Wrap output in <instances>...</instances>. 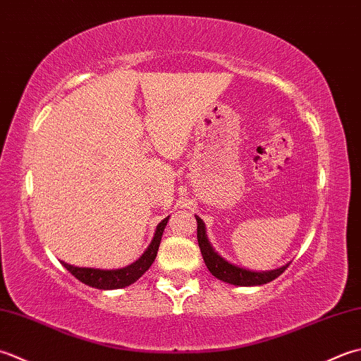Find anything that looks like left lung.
I'll return each instance as SVG.
<instances>
[{"mask_svg": "<svg viewBox=\"0 0 361 361\" xmlns=\"http://www.w3.org/2000/svg\"><path fill=\"white\" fill-rule=\"evenodd\" d=\"M195 218L197 221V245H200L205 267L219 281L237 286H257L274 281L276 277L281 276L288 268V264H285L282 268L271 271H252L233 264L232 262L226 260L223 255H219L218 251H215V247L209 241L207 232H205L204 221L197 215H195Z\"/></svg>", "mask_w": 361, "mask_h": 361, "instance_id": "left-lung-1", "label": "left lung"}]
</instances>
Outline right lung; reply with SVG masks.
<instances>
[{
  "label": "right lung",
  "mask_w": 361,
  "mask_h": 361,
  "mask_svg": "<svg viewBox=\"0 0 361 361\" xmlns=\"http://www.w3.org/2000/svg\"><path fill=\"white\" fill-rule=\"evenodd\" d=\"M168 219H170V216H166L164 221H160L157 224L149 246L146 247V251L142 255H140V259H137L134 263L128 264V267L118 268V269L79 268V267H75V264L61 262L62 267L67 268L70 273L78 279V281H80L88 286H93V288L118 290V288H124V286H129L130 283L137 282L138 279L151 268L152 262L156 260L161 235H164Z\"/></svg>",
  "instance_id": "obj_1"
}]
</instances>
